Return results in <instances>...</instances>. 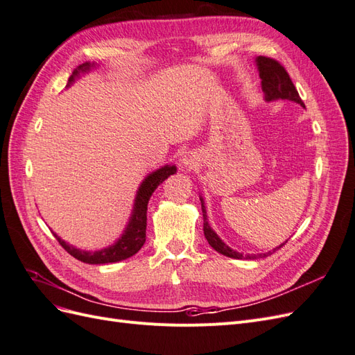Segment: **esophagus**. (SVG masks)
Returning a JSON list of instances; mask_svg holds the SVG:
<instances>
[{
	"instance_id": "34e87169",
	"label": "esophagus",
	"mask_w": 355,
	"mask_h": 355,
	"mask_svg": "<svg viewBox=\"0 0 355 355\" xmlns=\"http://www.w3.org/2000/svg\"><path fill=\"white\" fill-rule=\"evenodd\" d=\"M196 164H197V157L192 153H187L184 158H182V166L187 168H192Z\"/></svg>"
}]
</instances>
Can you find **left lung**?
Returning a JSON list of instances; mask_svg holds the SVG:
<instances>
[{
	"mask_svg": "<svg viewBox=\"0 0 355 355\" xmlns=\"http://www.w3.org/2000/svg\"><path fill=\"white\" fill-rule=\"evenodd\" d=\"M256 67H257V71H259V77L262 80V92L265 94L266 102L292 101V102L299 103L300 106H304V108H305V105H304L302 99L299 98V93L293 85L292 80H290L287 71L280 65V63H278L274 59H271V58L257 56L256 58ZM200 201H201L202 220H204V223H202L204 235H206L209 244L218 253H220L223 256H228V257H234V259H257V257H265V256L271 253V252H268V253H263V254H244L243 256V253L232 250L231 247L225 244L219 239V235L211 230V227L209 225L207 210H206V206H204L202 197H200ZM284 244H286V241L278 247H275L274 252L280 249V247H283Z\"/></svg>",
	"mask_w": 355,
	"mask_h": 355,
	"instance_id": "8db88e82",
	"label": "left lung"
}]
</instances>
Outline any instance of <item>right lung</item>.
<instances>
[{"mask_svg": "<svg viewBox=\"0 0 355 355\" xmlns=\"http://www.w3.org/2000/svg\"><path fill=\"white\" fill-rule=\"evenodd\" d=\"M94 67H96L94 63L85 62L77 69H73L72 75L69 77L68 85H71L75 80H77L80 77V73L89 72ZM175 173H176V166L166 164L163 167H159L158 170L153 171V173H149L142 180L141 187L137 188V192H136L133 210L130 214V219H128L127 227L121 234V237L110 247H105V249L96 250V252L81 250V249H77V247L68 244L65 240H62L56 232H53V235L58 239L59 244L63 247V249H65L71 256H73L75 259H78L84 263L103 265V263L120 262L127 259V257H132L142 249V245L145 244V240H146V210H148L149 198H151L153 192L157 189L159 184H163L170 175H175Z\"/></svg>", "mask_w": 355, "mask_h": 355, "instance_id": "right-lung-1", "label": "right lung"}]
</instances>
